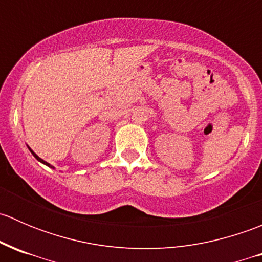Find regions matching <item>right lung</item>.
Instances as JSON below:
<instances>
[{
	"instance_id": "add662e5",
	"label": "right lung",
	"mask_w": 262,
	"mask_h": 262,
	"mask_svg": "<svg viewBox=\"0 0 262 262\" xmlns=\"http://www.w3.org/2000/svg\"><path fill=\"white\" fill-rule=\"evenodd\" d=\"M29 149H30V148H29ZM30 152H31V153H33V156H34V157H35V158H36V160H38V161H39V162L44 163V165L49 166V167H53V166H50L48 162H46V161H44V160H41V158H40V157H39V156H36V155H35V153H34V152H33V150H31V149H30ZM53 168H54V167H53Z\"/></svg>"
}]
</instances>
